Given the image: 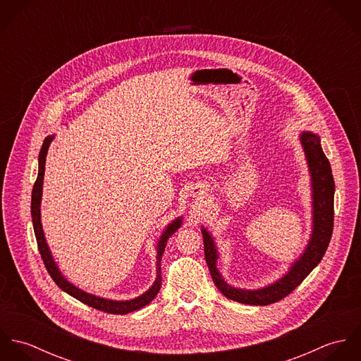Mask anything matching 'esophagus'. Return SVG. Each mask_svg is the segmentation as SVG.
<instances>
[{
  "label": "esophagus",
  "mask_w": 361,
  "mask_h": 361,
  "mask_svg": "<svg viewBox=\"0 0 361 361\" xmlns=\"http://www.w3.org/2000/svg\"><path fill=\"white\" fill-rule=\"evenodd\" d=\"M197 193H199V195H202V193H203V192H202V190H199V192H197Z\"/></svg>",
  "instance_id": "34e87169"
}]
</instances>
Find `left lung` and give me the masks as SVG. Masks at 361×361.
Returning <instances> with one entry per match:
<instances>
[{"instance_id":"1","label":"left lung","mask_w":361,"mask_h":361,"mask_svg":"<svg viewBox=\"0 0 361 361\" xmlns=\"http://www.w3.org/2000/svg\"><path fill=\"white\" fill-rule=\"evenodd\" d=\"M300 143L309 165L312 200V229L303 255H300V257L290 265L289 271L282 278L265 288L255 290L231 286L229 283H226V281L222 278L216 268L218 250L214 239L206 228L202 226L204 256L211 278L218 290L225 298L233 302L252 306H267L282 300L305 281V278L318 265V262L322 259L326 252L334 229L335 182L332 176V169L328 158L322 152L318 135L305 130L300 135Z\"/></svg>"}]
</instances>
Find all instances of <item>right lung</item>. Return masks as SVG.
<instances>
[{
    "label": "right lung",
    "instance_id": "obj_1",
    "mask_svg": "<svg viewBox=\"0 0 361 361\" xmlns=\"http://www.w3.org/2000/svg\"><path fill=\"white\" fill-rule=\"evenodd\" d=\"M54 140V135L47 136L44 139V143L42 146L40 154H39V173H37V179L35 182L33 186V192H32V221H33V228H35V235H36V240H37V246H39V252L42 255V258L44 261V265L52 278V281L68 295H71L72 298L78 299L79 302L93 307V309L100 310L104 312H109V314H128L132 311L142 309L145 306H147L155 296L159 292L161 288V258L164 255L165 246H166V240L180 228L182 225V216H178L176 219H173L171 224H168V226L165 228V231L162 232V235L159 236V240L157 243V278H155L154 283L152 285V288L145 292L143 295L132 299V300H111V299H105L100 296H94L92 293H87L79 288H76L73 283H71L59 271L56 262L52 258L50 247L46 242V236H44V231H43V225H42V214H40V204H42V195H43V180H44V169H46V157L49 147Z\"/></svg>",
    "mask_w": 361,
    "mask_h": 361
}]
</instances>
